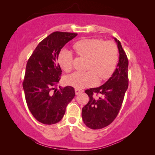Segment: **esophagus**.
<instances>
[{"mask_svg": "<svg viewBox=\"0 0 155 155\" xmlns=\"http://www.w3.org/2000/svg\"><path fill=\"white\" fill-rule=\"evenodd\" d=\"M83 91H84L82 90V89H78V88H76V89H75V94H77V95H78V94H79L80 93H83Z\"/></svg>", "mask_w": 155, "mask_h": 155, "instance_id": "34e87169", "label": "esophagus"}]
</instances>
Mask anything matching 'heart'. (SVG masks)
<instances>
[{"label": "heart", "instance_id": "heart-1", "mask_svg": "<svg viewBox=\"0 0 155 155\" xmlns=\"http://www.w3.org/2000/svg\"><path fill=\"white\" fill-rule=\"evenodd\" d=\"M77 54L88 58L86 72H75L65 78V83L77 88L93 86L98 81L105 80L113 74L116 68L118 56V48L113 41H103L99 38L83 39L72 46ZM73 55L64 49L58 55V63L65 72L72 68Z\"/></svg>", "mask_w": 155, "mask_h": 155}]
</instances>
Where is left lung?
I'll return each mask as SVG.
<instances>
[{
	"label": "left lung",
	"mask_w": 155,
	"mask_h": 155,
	"mask_svg": "<svg viewBox=\"0 0 155 155\" xmlns=\"http://www.w3.org/2000/svg\"><path fill=\"white\" fill-rule=\"evenodd\" d=\"M119 52V61L111 77L102 86L85 91L89 98L82 109L84 123L92 129L107 127L118 114L128 86V61L120 41L114 38ZM100 94L97 97L96 95Z\"/></svg>",
	"instance_id": "obj_1"
}]
</instances>
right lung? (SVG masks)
Here are the masks:
<instances>
[{"label":"right lung","mask_w":155,"mask_h":155,"mask_svg":"<svg viewBox=\"0 0 155 155\" xmlns=\"http://www.w3.org/2000/svg\"><path fill=\"white\" fill-rule=\"evenodd\" d=\"M77 35L52 32L37 45L28 60L22 87L29 110L41 123L52 124L60 121L74 97L73 87L57 89L62 74L57 61L62 48Z\"/></svg>","instance_id":"1"}]
</instances>
